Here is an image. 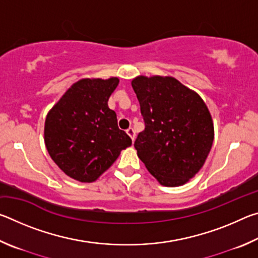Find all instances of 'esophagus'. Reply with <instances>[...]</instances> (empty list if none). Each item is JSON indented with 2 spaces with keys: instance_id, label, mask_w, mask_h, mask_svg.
<instances>
[{
  "instance_id": "esophagus-1",
  "label": "esophagus",
  "mask_w": 258,
  "mask_h": 258,
  "mask_svg": "<svg viewBox=\"0 0 258 258\" xmlns=\"http://www.w3.org/2000/svg\"><path fill=\"white\" fill-rule=\"evenodd\" d=\"M126 133H127V135L128 137L132 139V141H134V139H135V132H134V130L133 128H128L127 131H126Z\"/></svg>"
}]
</instances>
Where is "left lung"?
I'll list each match as a JSON object with an SVG mask.
<instances>
[{
  "label": "left lung",
  "instance_id": "8db88e82",
  "mask_svg": "<svg viewBox=\"0 0 258 258\" xmlns=\"http://www.w3.org/2000/svg\"><path fill=\"white\" fill-rule=\"evenodd\" d=\"M132 87L146 124L134 142L139 158L161 185L184 184L212 149L214 124L206 103L171 76H138Z\"/></svg>",
  "mask_w": 258,
  "mask_h": 258
}]
</instances>
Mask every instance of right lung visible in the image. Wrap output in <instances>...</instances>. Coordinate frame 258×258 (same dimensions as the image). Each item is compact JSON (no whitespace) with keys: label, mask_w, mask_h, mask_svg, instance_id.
<instances>
[{"label":"right lung","mask_w":258,"mask_h":258,"mask_svg":"<svg viewBox=\"0 0 258 258\" xmlns=\"http://www.w3.org/2000/svg\"><path fill=\"white\" fill-rule=\"evenodd\" d=\"M119 80L83 78L49 111L44 142L52 160L66 175L94 182L118 158L132 140L118 128L108 100Z\"/></svg>","instance_id":"obj_1"}]
</instances>
